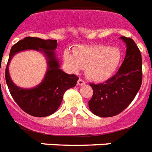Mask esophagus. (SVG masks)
Listing matches in <instances>:
<instances>
[{
  "label": "esophagus",
  "instance_id": "34e87169",
  "mask_svg": "<svg viewBox=\"0 0 152 152\" xmlns=\"http://www.w3.org/2000/svg\"><path fill=\"white\" fill-rule=\"evenodd\" d=\"M77 84H78V85H80V86L83 85V84H85V81L83 80V79L80 78L78 80V81H77Z\"/></svg>",
  "mask_w": 152,
  "mask_h": 152
}]
</instances>
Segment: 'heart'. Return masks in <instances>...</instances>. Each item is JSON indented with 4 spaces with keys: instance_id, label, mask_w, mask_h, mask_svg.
<instances>
[{
    "instance_id": "1",
    "label": "heart",
    "mask_w": 152,
    "mask_h": 152,
    "mask_svg": "<svg viewBox=\"0 0 152 152\" xmlns=\"http://www.w3.org/2000/svg\"><path fill=\"white\" fill-rule=\"evenodd\" d=\"M121 51L116 47L104 45L80 46L74 53L65 50L64 64L71 72L85 69L86 76L95 82H102L110 77L120 63Z\"/></svg>"
}]
</instances>
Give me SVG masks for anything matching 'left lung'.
<instances>
[{
	"instance_id": "1",
	"label": "left lung",
	"mask_w": 152,
	"mask_h": 152,
	"mask_svg": "<svg viewBox=\"0 0 152 152\" xmlns=\"http://www.w3.org/2000/svg\"><path fill=\"white\" fill-rule=\"evenodd\" d=\"M126 44V54L118 72L103 83H90L92 98L88 106L101 118L118 115L136 97L142 83V57L139 48L130 38H120Z\"/></svg>"
}]
</instances>
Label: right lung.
<instances>
[{
	"label": "right lung",
	"instance_id": "1",
	"mask_svg": "<svg viewBox=\"0 0 152 152\" xmlns=\"http://www.w3.org/2000/svg\"><path fill=\"white\" fill-rule=\"evenodd\" d=\"M57 46V40L26 37L11 48L5 69L6 83L13 99L23 110L30 115L42 118L54 113L61 103L64 92L75 87L79 80L76 75H69L60 69L59 61L53 52ZM27 49L44 52L48 65L43 82L35 88L30 89L15 86L8 72V64L13 56L16 52Z\"/></svg>",
	"mask_w": 152,
	"mask_h": 152
}]
</instances>
